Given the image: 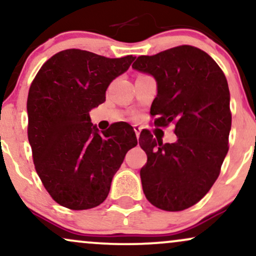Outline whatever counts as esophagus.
Listing matches in <instances>:
<instances>
[{
	"label": "esophagus",
	"instance_id": "1",
	"mask_svg": "<svg viewBox=\"0 0 256 256\" xmlns=\"http://www.w3.org/2000/svg\"><path fill=\"white\" fill-rule=\"evenodd\" d=\"M134 130L136 132V136H137V138H139V134H140V131H142V128L138 125H134Z\"/></svg>",
	"mask_w": 256,
	"mask_h": 256
}]
</instances>
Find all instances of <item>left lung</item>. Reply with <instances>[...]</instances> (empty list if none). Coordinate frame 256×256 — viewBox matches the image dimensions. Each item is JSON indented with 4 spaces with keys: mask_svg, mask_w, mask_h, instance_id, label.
Here are the masks:
<instances>
[{
    "mask_svg": "<svg viewBox=\"0 0 256 256\" xmlns=\"http://www.w3.org/2000/svg\"><path fill=\"white\" fill-rule=\"evenodd\" d=\"M132 68L154 76L157 96L150 113L154 124H174L177 140L163 144L148 131L139 145L148 163L140 180L148 202L180 212L206 196L220 174L232 128L230 94L222 70L206 52L180 46L138 56Z\"/></svg>",
    "mask_w": 256,
    "mask_h": 256,
    "instance_id": "1",
    "label": "left lung"
}]
</instances>
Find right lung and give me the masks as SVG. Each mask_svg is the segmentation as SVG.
Segmentation results:
<instances>
[{"label":"right lung","instance_id":"1","mask_svg":"<svg viewBox=\"0 0 256 256\" xmlns=\"http://www.w3.org/2000/svg\"><path fill=\"white\" fill-rule=\"evenodd\" d=\"M134 59L66 50L46 61L32 82L28 140L35 169L52 198L64 208L85 210L104 202L126 152L137 145L128 122L100 132L90 118V110L106 100L112 80Z\"/></svg>","mask_w":256,"mask_h":256}]
</instances>
